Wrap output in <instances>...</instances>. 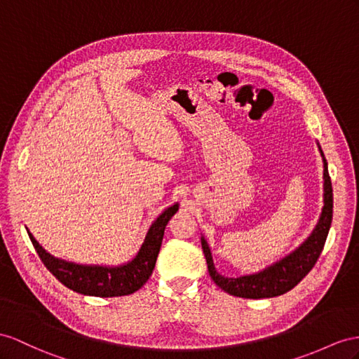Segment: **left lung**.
Listing matches in <instances>:
<instances>
[{
	"instance_id": "left-lung-1",
	"label": "left lung",
	"mask_w": 359,
	"mask_h": 359,
	"mask_svg": "<svg viewBox=\"0 0 359 359\" xmlns=\"http://www.w3.org/2000/svg\"><path fill=\"white\" fill-rule=\"evenodd\" d=\"M320 153L321 158H323V209H321L318 223L314 227V231L311 232V235L296 250L279 259L278 262L271 264L270 267L264 269L262 271L240 276V278H226V276H222L217 271L212 253H210L206 240L201 236V249H203L205 253L210 278H212L219 288L231 294V296L243 299H267L280 296V294H285L296 287L316 265L325 247L330 223H332L334 208L332 183H330L329 177L327 162L321 149Z\"/></svg>"
}]
</instances>
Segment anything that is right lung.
Instances as JSON below:
<instances>
[{
  "label": "right lung",
  "instance_id": "obj_1",
  "mask_svg": "<svg viewBox=\"0 0 359 359\" xmlns=\"http://www.w3.org/2000/svg\"><path fill=\"white\" fill-rule=\"evenodd\" d=\"M179 203L167 208L163 212L151 223L140 252L132 261L118 265V267H106V265H83L76 262H68L54 258L42 245L34 240L29 232L33 247L38 252L45 267L56 276V279L65 285L67 288L85 294V296L97 297H118L128 296L140 290L149 280L156 265V259L161 250L165 227L170 218L177 212Z\"/></svg>",
  "mask_w": 359,
  "mask_h": 359
}]
</instances>
